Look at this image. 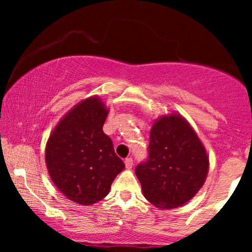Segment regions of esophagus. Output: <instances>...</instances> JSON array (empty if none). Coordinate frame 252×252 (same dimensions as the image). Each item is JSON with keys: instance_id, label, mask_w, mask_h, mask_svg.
<instances>
[{"instance_id": "esophagus-1", "label": "esophagus", "mask_w": 252, "mask_h": 252, "mask_svg": "<svg viewBox=\"0 0 252 252\" xmlns=\"http://www.w3.org/2000/svg\"><path fill=\"white\" fill-rule=\"evenodd\" d=\"M124 163H126V167L128 169H130L132 167V164H134V161H132V158H126V161H124Z\"/></svg>"}]
</instances>
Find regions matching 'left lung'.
I'll return each instance as SVG.
<instances>
[{
  "label": "left lung",
  "mask_w": 252,
  "mask_h": 252,
  "mask_svg": "<svg viewBox=\"0 0 252 252\" xmlns=\"http://www.w3.org/2000/svg\"><path fill=\"white\" fill-rule=\"evenodd\" d=\"M148 158L136 166L144 198L158 209H176L194 196L209 173V156L181 115L158 118L150 130Z\"/></svg>",
  "instance_id": "8db88e82"
}]
</instances>
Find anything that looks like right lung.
<instances>
[{"mask_svg": "<svg viewBox=\"0 0 252 252\" xmlns=\"http://www.w3.org/2000/svg\"><path fill=\"white\" fill-rule=\"evenodd\" d=\"M109 110L98 96L84 99L57 124L46 144V166L57 189L90 206L105 198L124 169L103 126Z\"/></svg>", "mask_w": 252, "mask_h": 252, "instance_id": "right-lung-1", "label": "right lung"}]
</instances>
